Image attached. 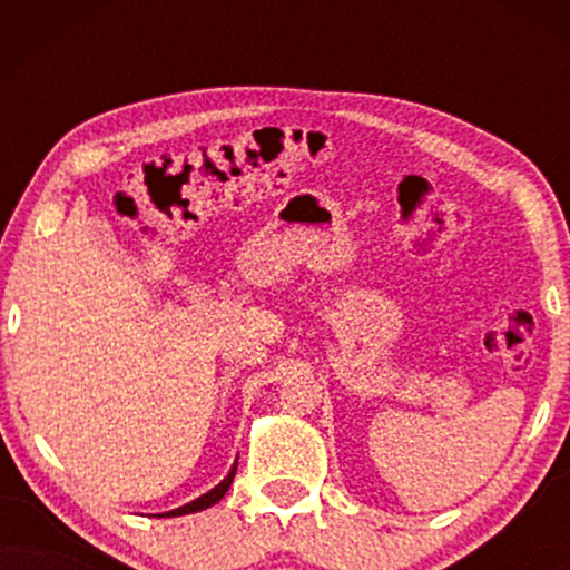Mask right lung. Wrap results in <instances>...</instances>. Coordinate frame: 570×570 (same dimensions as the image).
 Returning a JSON list of instances; mask_svg holds the SVG:
<instances>
[{
    "instance_id": "right-lung-1",
    "label": "right lung",
    "mask_w": 570,
    "mask_h": 570,
    "mask_svg": "<svg viewBox=\"0 0 570 570\" xmlns=\"http://www.w3.org/2000/svg\"><path fill=\"white\" fill-rule=\"evenodd\" d=\"M238 464V462H236ZM236 464L230 466V472H228V478H225L220 485H215L213 490H207L205 495H199L197 501H191V503H186V505H181V509H174V511H168V513H158V517H184V513H194V511H205V509H209V505H215L217 501H220V498L228 493V488H230V482H233V478H236Z\"/></svg>"
}]
</instances>
